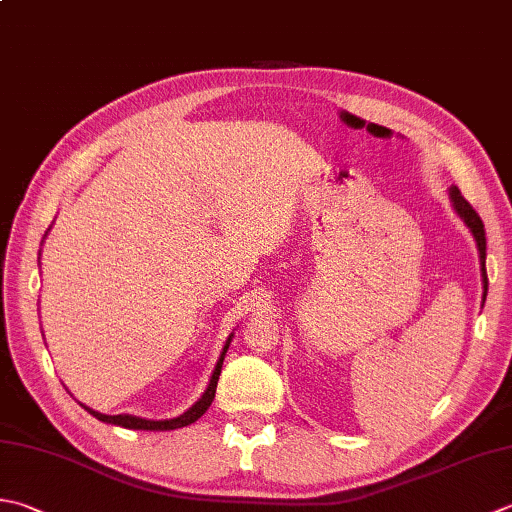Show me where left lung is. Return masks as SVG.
<instances>
[{
    "label": "left lung",
    "mask_w": 512,
    "mask_h": 512,
    "mask_svg": "<svg viewBox=\"0 0 512 512\" xmlns=\"http://www.w3.org/2000/svg\"><path fill=\"white\" fill-rule=\"evenodd\" d=\"M450 199H453V206L459 213V217L464 219L466 226L473 230L475 235V242H477V248H479V262H482V277H484V299H486V293H488V275H486V230H484V222L482 217L477 215V210L470 206L466 199L462 197V193H459V188L453 186L450 188Z\"/></svg>",
    "instance_id": "8db88e82"
}]
</instances>
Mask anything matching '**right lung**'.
<instances>
[{
  "label": "right lung",
  "instance_id": "obj_1",
  "mask_svg": "<svg viewBox=\"0 0 512 512\" xmlns=\"http://www.w3.org/2000/svg\"><path fill=\"white\" fill-rule=\"evenodd\" d=\"M230 339H233V337H228V342H226V346L222 350V357H219V362H217V366L213 370V377H210V384L206 388V393L202 395V399H199V402L193 408H188L184 415H179L175 419H162V422H155V419H142V417H135V415H102V413H97V410H90L86 406L84 408L88 410L90 415L97 417L99 422L115 424V426H122V428H135V430H175V428H184L188 424H193V422H197V419L206 413L208 406L213 404L217 382H219V373H222L224 355H226V350H228Z\"/></svg>",
  "mask_w": 512,
  "mask_h": 512
}]
</instances>
